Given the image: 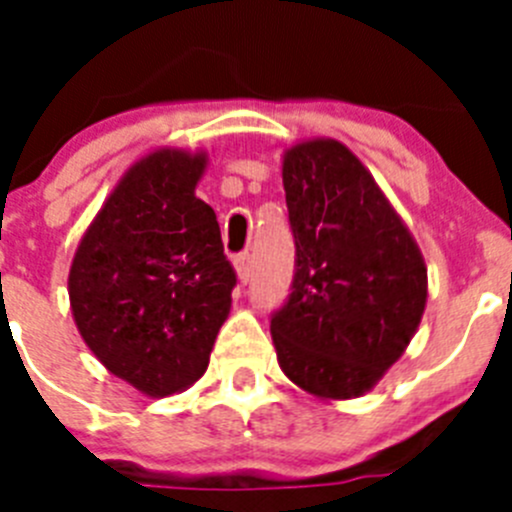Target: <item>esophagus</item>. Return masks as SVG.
Segmentation results:
<instances>
[{
    "label": "esophagus",
    "instance_id": "34e87169",
    "mask_svg": "<svg viewBox=\"0 0 512 512\" xmlns=\"http://www.w3.org/2000/svg\"><path fill=\"white\" fill-rule=\"evenodd\" d=\"M235 269H238V279H241L243 284H248V279H251V269H253V256L248 251L238 253L233 259Z\"/></svg>",
    "mask_w": 512,
    "mask_h": 512
}]
</instances>
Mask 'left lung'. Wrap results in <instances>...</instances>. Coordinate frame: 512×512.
<instances>
[{
  "mask_svg": "<svg viewBox=\"0 0 512 512\" xmlns=\"http://www.w3.org/2000/svg\"><path fill=\"white\" fill-rule=\"evenodd\" d=\"M295 277L271 312L282 372L330 400L369 392L423 318L425 264L372 174L338 140L284 156Z\"/></svg>",
  "mask_w": 512,
  "mask_h": 512,
  "instance_id": "1",
  "label": "left lung"
}]
</instances>
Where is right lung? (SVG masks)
Listing matches in <instances>:
<instances>
[{"label":"right lung","instance_id":"add662e5","mask_svg":"<svg viewBox=\"0 0 512 512\" xmlns=\"http://www.w3.org/2000/svg\"><path fill=\"white\" fill-rule=\"evenodd\" d=\"M205 156L151 153L122 176L69 274L76 328L112 374L151 397L205 374L235 269L215 210L194 187Z\"/></svg>","mask_w":512,"mask_h":512}]
</instances>
